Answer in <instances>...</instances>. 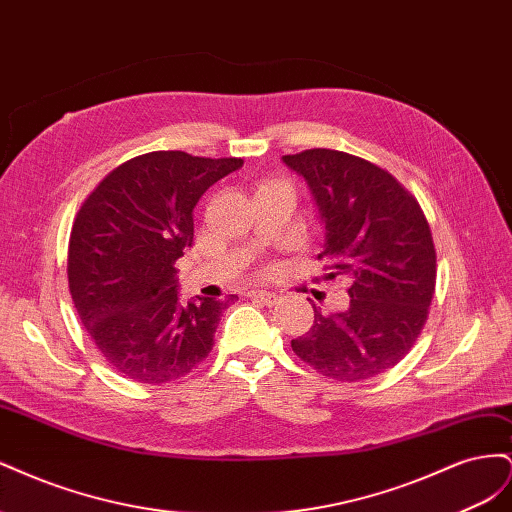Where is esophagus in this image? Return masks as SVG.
Returning <instances> with one entry per match:
<instances>
[{"label": "esophagus", "instance_id": "34e87169", "mask_svg": "<svg viewBox=\"0 0 512 512\" xmlns=\"http://www.w3.org/2000/svg\"><path fill=\"white\" fill-rule=\"evenodd\" d=\"M250 297H252V299H260L262 303H267V305H273V303L280 301V294L269 292V290H252Z\"/></svg>", "mask_w": 512, "mask_h": 512}]
</instances>
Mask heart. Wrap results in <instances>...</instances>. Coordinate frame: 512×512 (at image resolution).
Returning a JSON list of instances; mask_svg holds the SVG:
<instances>
[{"mask_svg": "<svg viewBox=\"0 0 512 512\" xmlns=\"http://www.w3.org/2000/svg\"><path fill=\"white\" fill-rule=\"evenodd\" d=\"M273 183H282V181H269V183H265V185H273Z\"/></svg>", "mask_w": 512, "mask_h": 512, "instance_id": "obj_1", "label": "heart"}]
</instances>
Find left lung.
I'll return each instance as SVG.
<instances>
[{
  "instance_id": "8db88e82",
  "label": "left lung",
  "mask_w": 512,
  "mask_h": 512,
  "mask_svg": "<svg viewBox=\"0 0 512 512\" xmlns=\"http://www.w3.org/2000/svg\"><path fill=\"white\" fill-rule=\"evenodd\" d=\"M307 181L324 224L327 280L346 277V312L322 314L292 350L322 376L369 380L421 335L436 290V247L418 200L389 170L335 149L282 158Z\"/></svg>"
}]
</instances>
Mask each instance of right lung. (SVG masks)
I'll return each instance as SVG.
<instances>
[{"label": "right lung", "instance_id": "right-lung-1", "mask_svg": "<svg viewBox=\"0 0 512 512\" xmlns=\"http://www.w3.org/2000/svg\"><path fill=\"white\" fill-rule=\"evenodd\" d=\"M241 158L151 151L111 170L72 224L68 284L106 363L143 384L179 380L203 363L228 301H179L175 262L194 241L192 211Z\"/></svg>", "mask_w": 512, "mask_h": 512}]
</instances>
